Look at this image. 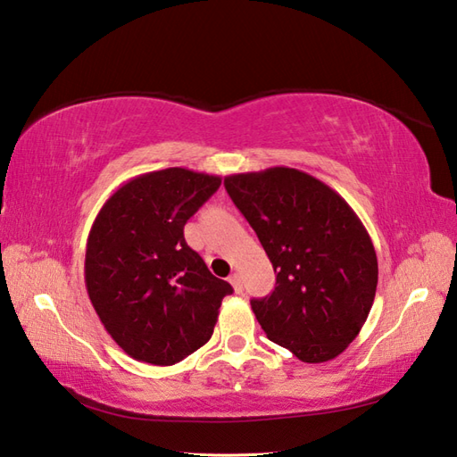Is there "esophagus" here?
Segmentation results:
<instances>
[{
  "label": "esophagus",
  "instance_id": "1",
  "mask_svg": "<svg viewBox=\"0 0 457 457\" xmlns=\"http://www.w3.org/2000/svg\"><path fill=\"white\" fill-rule=\"evenodd\" d=\"M229 283H231V287H234V291H236V293H241V291H244V285H241V275H239V273L229 275Z\"/></svg>",
  "mask_w": 457,
  "mask_h": 457
}]
</instances>
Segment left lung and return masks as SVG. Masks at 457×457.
Masks as SVG:
<instances>
[{
  "instance_id": "1",
  "label": "left lung",
  "mask_w": 457,
  "mask_h": 457,
  "mask_svg": "<svg viewBox=\"0 0 457 457\" xmlns=\"http://www.w3.org/2000/svg\"><path fill=\"white\" fill-rule=\"evenodd\" d=\"M223 186L277 273L252 299L270 341L303 362H327L361 333L377 295L378 262L354 210L333 187L295 168L226 176Z\"/></svg>"
}]
</instances>
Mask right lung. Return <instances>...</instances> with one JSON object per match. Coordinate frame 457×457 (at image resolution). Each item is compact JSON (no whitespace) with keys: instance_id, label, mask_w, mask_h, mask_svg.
Listing matches in <instances>:
<instances>
[{"instance_id":"right-lung-1","label":"right lung","mask_w":457,"mask_h":457,"mask_svg":"<svg viewBox=\"0 0 457 457\" xmlns=\"http://www.w3.org/2000/svg\"><path fill=\"white\" fill-rule=\"evenodd\" d=\"M220 176L166 168L132 178L95 218L85 285L106 333L134 361L170 366L210 341L231 285L186 244Z\"/></svg>"}]
</instances>
